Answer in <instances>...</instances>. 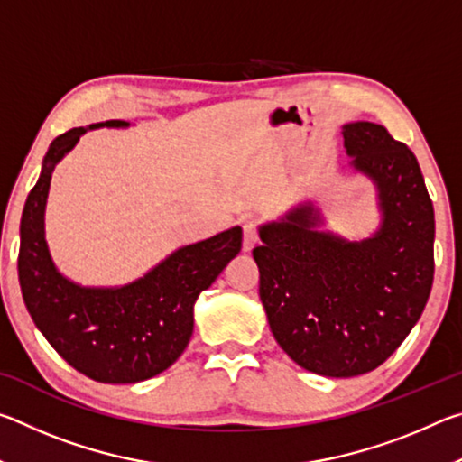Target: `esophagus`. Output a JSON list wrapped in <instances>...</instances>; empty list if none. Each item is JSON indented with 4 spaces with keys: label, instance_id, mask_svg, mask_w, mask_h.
Wrapping results in <instances>:
<instances>
[{
    "label": "esophagus",
    "instance_id": "34e87169",
    "mask_svg": "<svg viewBox=\"0 0 462 462\" xmlns=\"http://www.w3.org/2000/svg\"><path fill=\"white\" fill-rule=\"evenodd\" d=\"M242 230H245L242 246H245V250H253L256 246V242H259V230H256V224L253 220H248L245 222V226H242Z\"/></svg>",
    "mask_w": 462,
    "mask_h": 462
}]
</instances>
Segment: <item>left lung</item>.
<instances>
[{
  "instance_id": "8db88e82",
  "label": "left lung",
  "mask_w": 462,
  "mask_h": 462,
  "mask_svg": "<svg viewBox=\"0 0 462 462\" xmlns=\"http://www.w3.org/2000/svg\"><path fill=\"white\" fill-rule=\"evenodd\" d=\"M350 167L377 187L381 224L348 240L319 230L324 216L301 201L263 224L259 295L279 346L306 371L356 377L395 353L426 308L434 281V208L424 177L385 126H342Z\"/></svg>"
}]
</instances>
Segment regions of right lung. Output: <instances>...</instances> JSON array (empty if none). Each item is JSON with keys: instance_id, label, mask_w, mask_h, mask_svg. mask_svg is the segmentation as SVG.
I'll return each mask as SVG.
<instances>
[{"instance_id": "add662e5", "label": "right lung", "mask_w": 462, "mask_h": 462, "mask_svg": "<svg viewBox=\"0 0 462 462\" xmlns=\"http://www.w3.org/2000/svg\"><path fill=\"white\" fill-rule=\"evenodd\" d=\"M128 126L124 120H107L54 138L20 222L18 279L28 314L73 369L114 385L151 379L183 355L193 334L195 301L242 246V228L234 226L177 248L126 285L85 287L62 275L44 234L52 171L85 132Z\"/></svg>"}]
</instances>
